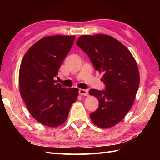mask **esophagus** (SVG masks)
<instances>
[{
  "mask_svg": "<svg viewBox=\"0 0 160 160\" xmlns=\"http://www.w3.org/2000/svg\"><path fill=\"white\" fill-rule=\"evenodd\" d=\"M78 92H79L80 95H83V96H87L88 94V91L86 90H82V89H80V90H79Z\"/></svg>",
  "mask_w": 160,
  "mask_h": 160,
  "instance_id": "34e87169",
  "label": "esophagus"
}]
</instances>
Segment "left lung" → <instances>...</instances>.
Here are the masks:
<instances>
[{"label":"left lung","mask_w":160,"mask_h":160,"mask_svg":"<svg viewBox=\"0 0 160 160\" xmlns=\"http://www.w3.org/2000/svg\"><path fill=\"white\" fill-rule=\"evenodd\" d=\"M76 44L87 53L95 70L104 72V90L91 89L99 107L90 118L100 128H110L122 120L133 104L140 83L136 61L125 46L104 34L82 35Z\"/></svg>","instance_id":"obj_1"}]
</instances>
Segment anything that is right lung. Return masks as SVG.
I'll return each instance as SVG.
<instances>
[{
  "mask_svg": "<svg viewBox=\"0 0 160 160\" xmlns=\"http://www.w3.org/2000/svg\"><path fill=\"white\" fill-rule=\"evenodd\" d=\"M75 38L61 35L42 38L29 48L21 62V96L31 115L44 126L63 124L78 98V88H63L54 80Z\"/></svg>",
  "mask_w": 160,
  "mask_h": 160,
  "instance_id": "obj_1",
  "label": "right lung"
}]
</instances>
